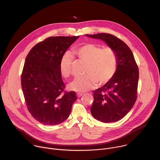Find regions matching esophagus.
Masks as SVG:
<instances>
[{
    "label": "esophagus",
    "mask_w": 160,
    "mask_h": 160,
    "mask_svg": "<svg viewBox=\"0 0 160 160\" xmlns=\"http://www.w3.org/2000/svg\"><path fill=\"white\" fill-rule=\"evenodd\" d=\"M82 95H83V93H77V96L78 98L81 97Z\"/></svg>",
    "instance_id": "1"
}]
</instances>
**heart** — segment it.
Segmentation results:
<instances>
[{
    "instance_id": "b5f03b06",
    "label": "heart",
    "mask_w": 160,
    "mask_h": 160,
    "mask_svg": "<svg viewBox=\"0 0 160 160\" xmlns=\"http://www.w3.org/2000/svg\"><path fill=\"white\" fill-rule=\"evenodd\" d=\"M73 54L85 62L84 74L82 77L75 78L70 83L69 88L78 92H83L92 88L96 83L99 85L109 82L115 75L118 59L117 56L110 47L102 48L100 44L85 43L75 48ZM73 58L65 54L60 62V72L64 78H69L72 73Z\"/></svg>"
}]
</instances>
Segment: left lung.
I'll use <instances>...</instances> for the list:
<instances>
[{
    "instance_id": "left-lung-1",
    "label": "left lung",
    "mask_w": 160,
    "mask_h": 160,
    "mask_svg": "<svg viewBox=\"0 0 160 160\" xmlns=\"http://www.w3.org/2000/svg\"><path fill=\"white\" fill-rule=\"evenodd\" d=\"M104 40L115 51L117 70L113 78L94 91V102L90 108L93 117L104 123L116 122L130 111L137 99L139 68L128 45L109 33L86 35Z\"/></svg>"
}]
</instances>
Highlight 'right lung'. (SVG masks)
I'll return each instance as SVG.
<instances>
[{"instance_id": "obj_1", "label": "right lung", "mask_w": 160, "mask_h": 160, "mask_svg": "<svg viewBox=\"0 0 160 160\" xmlns=\"http://www.w3.org/2000/svg\"><path fill=\"white\" fill-rule=\"evenodd\" d=\"M79 36L51 37L30 51L21 74V87L32 116L46 125L60 124L69 117L77 100L74 91L65 89L60 62Z\"/></svg>"}]
</instances>
